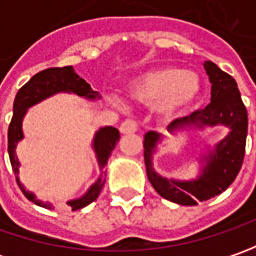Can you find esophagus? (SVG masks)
I'll return each instance as SVG.
<instances>
[{
	"label": "esophagus",
	"mask_w": 256,
	"mask_h": 256,
	"mask_svg": "<svg viewBox=\"0 0 256 256\" xmlns=\"http://www.w3.org/2000/svg\"><path fill=\"white\" fill-rule=\"evenodd\" d=\"M121 134H132L136 131V122L134 120H125L120 126Z\"/></svg>",
	"instance_id": "1"
}]
</instances>
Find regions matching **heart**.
Wrapping results in <instances>:
<instances>
[{
  "label": "heart",
  "instance_id": "obj_1",
  "mask_svg": "<svg viewBox=\"0 0 256 256\" xmlns=\"http://www.w3.org/2000/svg\"><path fill=\"white\" fill-rule=\"evenodd\" d=\"M201 92L200 76L175 66H160L135 76L128 85V95L135 102L154 105L162 120H174L186 111ZM114 102L121 105L118 98Z\"/></svg>",
  "mask_w": 256,
  "mask_h": 256
}]
</instances>
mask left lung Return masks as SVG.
Listing matches in <instances>:
<instances>
[{
    "label": "left lung",
    "mask_w": 256,
    "mask_h": 256,
    "mask_svg": "<svg viewBox=\"0 0 256 256\" xmlns=\"http://www.w3.org/2000/svg\"><path fill=\"white\" fill-rule=\"evenodd\" d=\"M204 68L211 82V102L204 110H198L188 116L174 120L168 132L204 130L206 126L224 125L230 132L214 146H206V154L201 155V172L198 178L180 181L164 178L155 172L152 156L158 144L162 142V134L150 131L144 138V160L148 180L162 198L180 205H196L224 192L235 181L241 170L245 155L248 134V114L242 102L238 85L231 75L224 72L212 61H205Z\"/></svg>",
    "instance_id": "8db88e82"
}]
</instances>
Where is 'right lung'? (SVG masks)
<instances>
[{"instance_id":"add662e5","label":"right lung","mask_w":256,"mask_h":256,"mask_svg":"<svg viewBox=\"0 0 256 256\" xmlns=\"http://www.w3.org/2000/svg\"><path fill=\"white\" fill-rule=\"evenodd\" d=\"M58 92L75 94L78 96H82L85 100H91V101L101 98L100 94L91 88V85L75 72L72 66L48 68V70L35 74L22 88H20V91L15 95L12 120H11L10 128H8V155H10V161H11L15 178H16V184L30 201L34 202L38 206L46 208V210H52V205L50 202L40 201L32 192L26 191L24 185L20 182V178H18L20 161L16 158L15 148H16V144L24 138L22 121H24V116L28 108H31L35 104L41 102ZM118 141H120V131L114 126H104V128H100V131L95 132L92 140V148L94 152L96 155V161L100 165L101 175L82 196L66 202V205L72 211L84 208L98 198L104 184H105V176H106L105 166H106L108 158L111 156V152L114 151Z\"/></svg>"}]
</instances>
